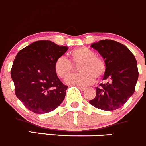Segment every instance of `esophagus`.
Segmentation results:
<instances>
[{"label": "esophagus", "instance_id": "34e87169", "mask_svg": "<svg viewBox=\"0 0 146 146\" xmlns=\"http://www.w3.org/2000/svg\"><path fill=\"white\" fill-rule=\"evenodd\" d=\"M77 87L79 88V89H80L81 91H84L85 89H86V88H85V87H82V86H77Z\"/></svg>", "mask_w": 146, "mask_h": 146}]
</instances>
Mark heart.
Segmentation results:
<instances>
[{
  "mask_svg": "<svg viewBox=\"0 0 146 146\" xmlns=\"http://www.w3.org/2000/svg\"><path fill=\"white\" fill-rule=\"evenodd\" d=\"M70 60L64 57H60L54 63L56 74L61 79H65L71 74L74 64L80 63L78 74L69 76L65 82L67 84L76 86H87L93 83L94 79H99L106 71V63L104 59L96 55L91 49L79 47L69 53Z\"/></svg>",
  "mask_w": 146,
  "mask_h": 146,
  "instance_id": "1",
  "label": "heart"
}]
</instances>
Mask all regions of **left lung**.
<instances>
[{
  "instance_id": "obj_1",
  "label": "left lung",
  "mask_w": 146,
  "mask_h": 146,
  "mask_svg": "<svg viewBox=\"0 0 146 146\" xmlns=\"http://www.w3.org/2000/svg\"><path fill=\"white\" fill-rule=\"evenodd\" d=\"M91 47L105 61L106 71L102 80L106 82L96 87V96L89 103L104 111L119 109L135 91L138 78L136 60L128 47L114 40H100Z\"/></svg>"
}]
</instances>
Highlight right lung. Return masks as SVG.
<instances>
[{"mask_svg": "<svg viewBox=\"0 0 146 146\" xmlns=\"http://www.w3.org/2000/svg\"><path fill=\"white\" fill-rule=\"evenodd\" d=\"M68 50L49 40L33 42L17 54L11 69L15 95L28 110L49 113L65 98L68 86L60 81L54 63Z\"/></svg>", "mask_w": 146, "mask_h": 146, "instance_id": "right-lung-1", "label": "right lung"}]
</instances>
